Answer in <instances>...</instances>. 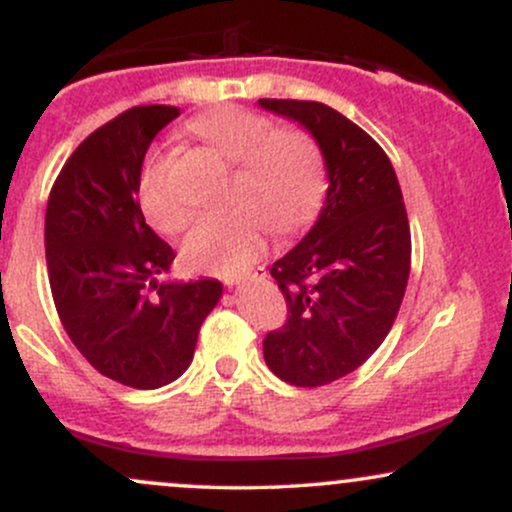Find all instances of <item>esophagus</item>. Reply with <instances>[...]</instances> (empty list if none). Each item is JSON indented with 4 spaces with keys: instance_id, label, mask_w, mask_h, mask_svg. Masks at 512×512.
Instances as JSON below:
<instances>
[{
    "instance_id": "obj_1",
    "label": "esophagus",
    "mask_w": 512,
    "mask_h": 512,
    "mask_svg": "<svg viewBox=\"0 0 512 512\" xmlns=\"http://www.w3.org/2000/svg\"><path fill=\"white\" fill-rule=\"evenodd\" d=\"M262 274H264V272L260 269V272H255L252 276H255V279H257V276H262ZM245 279H250V276H228V279H223V284H226L228 289H233V286H238L240 281H245Z\"/></svg>"
}]
</instances>
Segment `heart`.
I'll return each instance as SVG.
<instances>
[{
    "mask_svg": "<svg viewBox=\"0 0 512 512\" xmlns=\"http://www.w3.org/2000/svg\"><path fill=\"white\" fill-rule=\"evenodd\" d=\"M190 132L238 163L228 190L231 211L204 216L182 245L190 269L236 274L262 255L264 231L289 236L313 221L325 195V161L310 134L279 129L245 108H221L195 117ZM168 154H151L139 175V204L161 233L175 236L192 221V209L175 190Z\"/></svg>",
    "mask_w": 512,
    "mask_h": 512,
    "instance_id": "1",
    "label": "heart"
}]
</instances>
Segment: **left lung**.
<instances>
[{"instance_id":"1","label":"left lung","mask_w":512,"mask_h":512,"mask_svg":"<svg viewBox=\"0 0 512 512\" xmlns=\"http://www.w3.org/2000/svg\"><path fill=\"white\" fill-rule=\"evenodd\" d=\"M320 146L327 195L315 226L272 264L289 320L264 337V361L286 383L320 387L366 363L407 291L411 233L390 158L349 117L315 101L262 98Z\"/></svg>"}]
</instances>
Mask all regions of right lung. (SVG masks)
Segmentation results:
<instances>
[{
	"label": "right lung",
	"instance_id": "1",
	"mask_svg": "<svg viewBox=\"0 0 512 512\" xmlns=\"http://www.w3.org/2000/svg\"><path fill=\"white\" fill-rule=\"evenodd\" d=\"M178 115L173 105H139L88 134L45 211L50 289L64 330L98 373L137 390L173 383L190 368L199 327L223 293L216 279L158 281L175 252L137 202L146 151Z\"/></svg>",
	"mask_w": 512,
	"mask_h": 512
}]
</instances>
